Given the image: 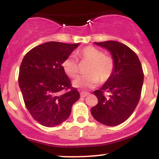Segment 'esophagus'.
Returning <instances> with one entry per match:
<instances>
[{
	"label": "esophagus",
	"instance_id": "1",
	"mask_svg": "<svg viewBox=\"0 0 159 159\" xmlns=\"http://www.w3.org/2000/svg\"><path fill=\"white\" fill-rule=\"evenodd\" d=\"M89 93H86V92H81V97H86L87 96H88Z\"/></svg>",
	"mask_w": 159,
	"mask_h": 159
}]
</instances>
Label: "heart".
I'll use <instances>...</instances> for the list:
<instances>
[{
  "mask_svg": "<svg viewBox=\"0 0 159 159\" xmlns=\"http://www.w3.org/2000/svg\"><path fill=\"white\" fill-rule=\"evenodd\" d=\"M81 62H88L90 65L87 69L88 75L80 76L73 81L75 87L81 90L92 89L96 87L99 81L105 83L110 79L115 68L112 57L105 55L104 52L93 46H86L78 53ZM63 71L67 76L75 78L79 72L78 61L74 57L69 56L62 63Z\"/></svg>",
  "mask_w": 159,
  "mask_h": 159,
  "instance_id": "1",
  "label": "heart"
}]
</instances>
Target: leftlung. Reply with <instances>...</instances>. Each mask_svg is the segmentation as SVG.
I'll use <instances>...</instances> for the list:
<instances>
[{
  "label": "left lung",
  "mask_w": 159,
  "mask_h": 159,
  "mask_svg": "<svg viewBox=\"0 0 159 159\" xmlns=\"http://www.w3.org/2000/svg\"><path fill=\"white\" fill-rule=\"evenodd\" d=\"M94 43L111 52L115 68L110 79L93 92L98 104L91 108V114L99 123L114 126L129 119L139 102L143 69L138 55L125 44L116 41Z\"/></svg>",
  "instance_id": "1"
}]
</instances>
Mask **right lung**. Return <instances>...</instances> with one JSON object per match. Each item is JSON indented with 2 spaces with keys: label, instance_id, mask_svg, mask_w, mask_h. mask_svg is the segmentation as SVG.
Returning a JSON list of instances; mask_svg holds the SVG:
<instances>
[{
  "label": "right lung",
  "instance_id": "1",
  "mask_svg": "<svg viewBox=\"0 0 159 159\" xmlns=\"http://www.w3.org/2000/svg\"><path fill=\"white\" fill-rule=\"evenodd\" d=\"M79 45L48 42L34 47L24 57L19 85L25 106L36 122L54 127L68 119L80 98L62 63Z\"/></svg>",
  "mask_w": 159,
  "mask_h": 159
}]
</instances>
